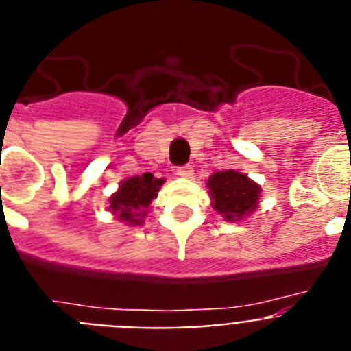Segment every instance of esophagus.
I'll list each match as a JSON object with an SVG mask.
<instances>
[{"mask_svg":"<svg viewBox=\"0 0 351 351\" xmlns=\"http://www.w3.org/2000/svg\"><path fill=\"white\" fill-rule=\"evenodd\" d=\"M176 175L180 176V178H193L194 171H193V166H182L176 169Z\"/></svg>","mask_w":351,"mask_h":351,"instance_id":"esophagus-1","label":"esophagus"}]
</instances>
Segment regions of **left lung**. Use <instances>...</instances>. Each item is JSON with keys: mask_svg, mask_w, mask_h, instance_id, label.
I'll return each instance as SVG.
<instances>
[{"mask_svg": "<svg viewBox=\"0 0 351 351\" xmlns=\"http://www.w3.org/2000/svg\"><path fill=\"white\" fill-rule=\"evenodd\" d=\"M207 187L212 208L225 221H241L258 208L261 185L239 171H217L208 176Z\"/></svg>", "mask_w": 351, "mask_h": 351, "instance_id": "1", "label": "left lung"}]
</instances>
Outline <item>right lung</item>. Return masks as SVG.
Returning a JSON list of instances; mask_svg holds the SVG:
<instances>
[{
    "label": "right lung",
    "instance_id": "obj_1",
    "mask_svg": "<svg viewBox=\"0 0 351 351\" xmlns=\"http://www.w3.org/2000/svg\"><path fill=\"white\" fill-rule=\"evenodd\" d=\"M164 182V178H155L152 173L126 178L108 198L107 210L128 226L144 225V217L148 216L152 202L158 196Z\"/></svg>",
    "mask_w": 351,
    "mask_h": 351
}]
</instances>
